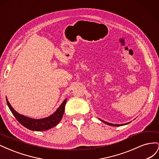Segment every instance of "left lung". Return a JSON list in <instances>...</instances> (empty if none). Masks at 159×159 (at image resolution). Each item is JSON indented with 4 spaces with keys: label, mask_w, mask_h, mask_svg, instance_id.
I'll use <instances>...</instances> for the list:
<instances>
[{
    "label": "left lung",
    "mask_w": 159,
    "mask_h": 159,
    "mask_svg": "<svg viewBox=\"0 0 159 159\" xmlns=\"http://www.w3.org/2000/svg\"><path fill=\"white\" fill-rule=\"evenodd\" d=\"M101 121H103L105 124L109 125H111V126H113V127H119V126H122V125H125L128 124V123H125V124H120V125L119 124H113V123H107L106 121H103V120H102V119H101Z\"/></svg>",
    "instance_id": "8db88e82"
}]
</instances>
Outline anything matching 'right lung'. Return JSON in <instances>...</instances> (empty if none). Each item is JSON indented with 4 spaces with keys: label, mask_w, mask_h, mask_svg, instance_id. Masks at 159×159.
<instances>
[{
    "label": "right lung",
    "mask_w": 159,
    "mask_h": 159,
    "mask_svg": "<svg viewBox=\"0 0 159 159\" xmlns=\"http://www.w3.org/2000/svg\"><path fill=\"white\" fill-rule=\"evenodd\" d=\"M6 100L11 111L12 112L14 116L15 117V118L17 119V121L20 123L22 125L28 129L32 130V131H44L55 127L60 122L64 113L65 105L66 103L67 99H66L64 102H62V103L60 105V106L57 108L56 111L52 115H51L50 116L40 119H32L30 117L24 116L22 115H20L12 108L10 103L8 102L7 98Z\"/></svg>",
    "instance_id": "right-lung-1"
}]
</instances>
